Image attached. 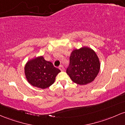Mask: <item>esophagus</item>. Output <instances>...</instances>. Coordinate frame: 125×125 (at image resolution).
I'll list each match as a JSON object with an SVG mask.
<instances>
[{
    "mask_svg": "<svg viewBox=\"0 0 125 125\" xmlns=\"http://www.w3.org/2000/svg\"><path fill=\"white\" fill-rule=\"evenodd\" d=\"M59 69H60V71H64V68H63V66L62 65H60V66L59 67Z\"/></svg>",
    "mask_w": 125,
    "mask_h": 125,
    "instance_id": "34e87169",
    "label": "esophagus"
}]
</instances>
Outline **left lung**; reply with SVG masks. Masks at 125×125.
<instances>
[{
    "instance_id": "1",
    "label": "left lung",
    "mask_w": 125,
    "mask_h": 125,
    "mask_svg": "<svg viewBox=\"0 0 125 125\" xmlns=\"http://www.w3.org/2000/svg\"><path fill=\"white\" fill-rule=\"evenodd\" d=\"M69 60L66 73L77 84L86 85L93 82L100 69V63L95 52L85 46L73 50Z\"/></svg>"
}]
</instances>
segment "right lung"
Here are the masks:
<instances>
[{"label":"right lung","mask_w":125,"mask_h":125,"mask_svg":"<svg viewBox=\"0 0 125 125\" xmlns=\"http://www.w3.org/2000/svg\"><path fill=\"white\" fill-rule=\"evenodd\" d=\"M25 75L31 85L45 89L52 85L56 76L60 72L52 62L44 59L43 56L28 60L24 68Z\"/></svg>","instance_id":"obj_1"}]
</instances>
